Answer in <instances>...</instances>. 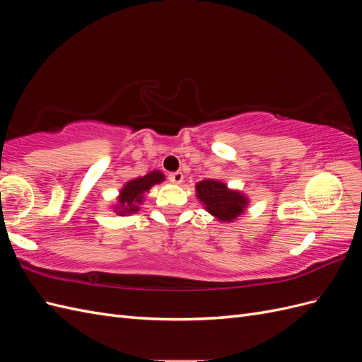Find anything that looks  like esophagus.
Masks as SVG:
<instances>
[{"mask_svg":"<svg viewBox=\"0 0 362 362\" xmlns=\"http://www.w3.org/2000/svg\"><path fill=\"white\" fill-rule=\"evenodd\" d=\"M184 180V175L182 172H172L169 173V181L173 184H181Z\"/></svg>","mask_w":362,"mask_h":362,"instance_id":"esophagus-1","label":"esophagus"}]
</instances>
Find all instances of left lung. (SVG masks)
Listing matches in <instances>:
<instances>
[{"instance_id": "left-lung-1", "label": "left lung", "mask_w": 362, "mask_h": 362, "mask_svg": "<svg viewBox=\"0 0 362 362\" xmlns=\"http://www.w3.org/2000/svg\"><path fill=\"white\" fill-rule=\"evenodd\" d=\"M198 198L205 204L206 210L222 222H233L243 213L247 201L238 192L228 190L221 181L205 180L196 185Z\"/></svg>"}]
</instances>
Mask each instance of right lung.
<instances>
[{"instance_id": "1", "label": "right lung", "mask_w": 362, "mask_h": 362, "mask_svg": "<svg viewBox=\"0 0 362 362\" xmlns=\"http://www.w3.org/2000/svg\"><path fill=\"white\" fill-rule=\"evenodd\" d=\"M164 180V175L160 172H151L145 177L137 178L134 181H129L124 190L120 192V198H119V204H120V210L119 214H125V213H136L139 210L137 204H140L144 201V193L148 192L152 185L158 184L160 181Z\"/></svg>"}]
</instances>
